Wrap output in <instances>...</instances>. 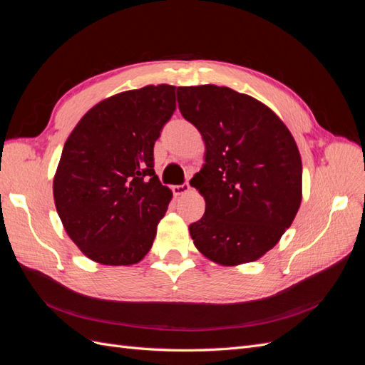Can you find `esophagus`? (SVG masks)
<instances>
[{"instance_id": "34e87169", "label": "esophagus", "mask_w": 365, "mask_h": 365, "mask_svg": "<svg viewBox=\"0 0 365 365\" xmlns=\"http://www.w3.org/2000/svg\"><path fill=\"white\" fill-rule=\"evenodd\" d=\"M187 192H190V184H189V182L181 184V185H175V187H173V193H175L176 196L185 195Z\"/></svg>"}]
</instances>
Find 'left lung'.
Wrapping results in <instances>:
<instances>
[{
    "mask_svg": "<svg viewBox=\"0 0 365 365\" xmlns=\"http://www.w3.org/2000/svg\"><path fill=\"white\" fill-rule=\"evenodd\" d=\"M182 117L201 132L205 164L190 184L205 213L195 247L224 267L269 251L302 204V158L289 129L256 98L227 86H178Z\"/></svg>",
    "mask_w": 365,
    "mask_h": 365,
    "instance_id": "left-lung-1",
    "label": "left lung"
}]
</instances>
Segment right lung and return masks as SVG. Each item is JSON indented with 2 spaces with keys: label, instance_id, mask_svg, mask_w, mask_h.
I'll return each mask as SVG.
<instances>
[{
  "label": "right lung",
  "instance_id": "1",
  "mask_svg": "<svg viewBox=\"0 0 365 365\" xmlns=\"http://www.w3.org/2000/svg\"><path fill=\"white\" fill-rule=\"evenodd\" d=\"M172 85L105 98L76 125L53 180L63 228L102 264H134L149 252L172 200L153 170V145L176 109Z\"/></svg>",
  "mask_w": 365,
  "mask_h": 365
}]
</instances>
